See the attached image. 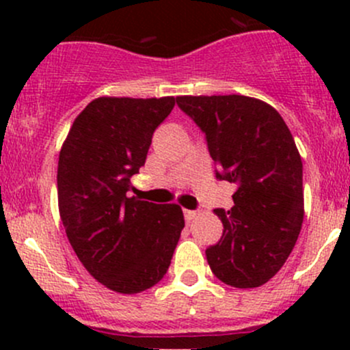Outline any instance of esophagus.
I'll return each mask as SVG.
<instances>
[{"label": "esophagus", "instance_id": "obj_1", "mask_svg": "<svg viewBox=\"0 0 350 350\" xmlns=\"http://www.w3.org/2000/svg\"><path fill=\"white\" fill-rule=\"evenodd\" d=\"M183 213H185V220L188 221V224L196 218V211L195 210H183Z\"/></svg>", "mask_w": 350, "mask_h": 350}]
</instances>
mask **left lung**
<instances>
[{
  "label": "left lung",
  "instance_id": "8db88e82",
  "mask_svg": "<svg viewBox=\"0 0 350 350\" xmlns=\"http://www.w3.org/2000/svg\"><path fill=\"white\" fill-rule=\"evenodd\" d=\"M204 133L215 176L237 186L234 206L217 208L224 234L206 249L215 276L235 288L271 280L291 254L303 224V164L273 107L241 94L179 96Z\"/></svg>",
  "mask_w": 350,
  "mask_h": 350
}]
</instances>
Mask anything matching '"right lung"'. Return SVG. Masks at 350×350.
I'll return each mask as SVG.
<instances>
[{
	"instance_id": "1",
	"label": "right lung",
	"mask_w": 350,
	"mask_h": 350,
	"mask_svg": "<svg viewBox=\"0 0 350 350\" xmlns=\"http://www.w3.org/2000/svg\"><path fill=\"white\" fill-rule=\"evenodd\" d=\"M174 98H98L74 120L57 167L59 211L88 273L123 295L146 291L167 273L185 217L178 204L132 196L152 135Z\"/></svg>"
}]
</instances>
